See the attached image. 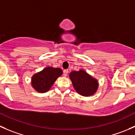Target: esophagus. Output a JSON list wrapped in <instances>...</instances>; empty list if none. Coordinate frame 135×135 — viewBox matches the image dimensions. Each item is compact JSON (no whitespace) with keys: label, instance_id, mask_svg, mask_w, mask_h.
Returning <instances> with one entry per match:
<instances>
[{"label":"esophagus","instance_id":"obj_1","mask_svg":"<svg viewBox=\"0 0 135 135\" xmlns=\"http://www.w3.org/2000/svg\"><path fill=\"white\" fill-rule=\"evenodd\" d=\"M68 74V69H65V70H64V75L67 76Z\"/></svg>","mask_w":135,"mask_h":135}]
</instances>
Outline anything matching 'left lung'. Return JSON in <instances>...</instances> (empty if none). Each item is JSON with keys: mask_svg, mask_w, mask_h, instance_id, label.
<instances>
[{"mask_svg": "<svg viewBox=\"0 0 135 135\" xmlns=\"http://www.w3.org/2000/svg\"><path fill=\"white\" fill-rule=\"evenodd\" d=\"M69 76L73 88L80 95L89 97L95 94L98 91V80L84 69L71 71Z\"/></svg>", "mask_w": 135, "mask_h": 135, "instance_id": "8db88e82", "label": "left lung"}]
</instances>
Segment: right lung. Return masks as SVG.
I'll return each instance as SVG.
<instances>
[{
	"instance_id": "right-lung-1",
	"label": "right lung",
	"mask_w": 135,
	"mask_h": 135,
	"mask_svg": "<svg viewBox=\"0 0 135 135\" xmlns=\"http://www.w3.org/2000/svg\"><path fill=\"white\" fill-rule=\"evenodd\" d=\"M63 73L59 68L47 67L33 75L31 78L32 88L39 93H45L51 89L58 77Z\"/></svg>"
}]
</instances>
